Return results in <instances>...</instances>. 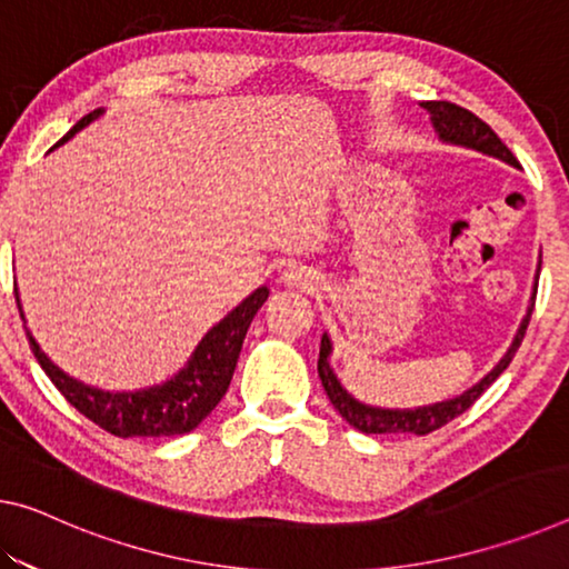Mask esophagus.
I'll list each match as a JSON object with an SVG mask.
<instances>
[{
	"mask_svg": "<svg viewBox=\"0 0 569 569\" xmlns=\"http://www.w3.org/2000/svg\"><path fill=\"white\" fill-rule=\"evenodd\" d=\"M282 279H284V284H292V287H312L315 282H318V274L302 264H290L282 272Z\"/></svg>",
	"mask_w": 569,
	"mask_h": 569,
	"instance_id": "esophagus-1",
	"label": "esophagus"
}]
</instances>
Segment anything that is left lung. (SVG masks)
I'll list each match as a JSON object with an SVG mask.
<instances>
[{"mask_svg":"<svg viewBox=\"0 0 569 569\" xmlns=\"http://www.w3.org/2000/svg\"><path fill=\"white\" fill-rule=\"evenodd\" d=\"M422 109L430 111L435 132L445 144L466 147V150H476V152H483L488 157H496V160L511 164V168H521L519 160L511 154L509 147H506L501 139H498L493 129L488 127L483 119H478L473 111L456 107V103H450V101H425ZM539 269H541V254H539V264H537L535 287H531L529 308H527V315H523L517 336H513V340H511L509 351H506L501 361H498L493 369L483 376V379L473 383V387L466 389L462 395L452 397V399L435 401V405L412 407V409H389V407H371V405H363V401H358L353 395H348V391L343 389V383L338 381L336 371L330 369V353H333V343H330L328 333H322L318 373H320L322 387H326L330 405L338 409V415L343 417L348 425L366 435H430L435 430H440V427L448 425L450 419L460 417L466 409L473 407V401L483 395L488 387H491L498 376L506 371V366L511 363V358L517 356L523 333H527L531 310H535Z\"/></svg>","mask_w":569,"mask_h":569,"instance_id":"8db88e82","label":"left lung"}]
</instances>
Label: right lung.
<instances>
[{
    "label": "right lung",
    "mask_w": 569,
    "mask_h": 569,
    "mask_svg": "<svg viewBox=\"0 0 569 569\" xmlns=\"http://www.w3.org/2000/svg\"><path fill=\"white\" fill-rule=\"evenodd\" d=\"M101 113L103 109L86 113L56 147L68 142L83 127H89L93 119H99ZM14 297L24 320L20 295L14 292ZM267 287H259V290L251 292L247 300H241L221 322H216L208 330L203 340L196 346L193 356L188 358V363L178 373L170 376L168 381L137 391H107L73 379L71 373L58 369L42 353V348L32 338L30 330H28L32 353L42 366V371L48 373V379L56 383L60 395L71 401L78 412L89 417L101 430L117 437H172L196 430L213 412L218 401L223 399L231 383L236 361H239L243 338H247L251 320H254L261 305L267 302Z\"/></svg>",
    "instance_id": "obj_1"
}]
</instances>
